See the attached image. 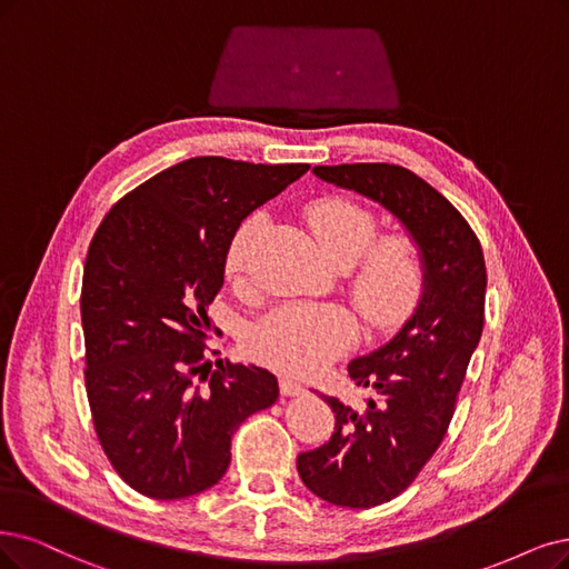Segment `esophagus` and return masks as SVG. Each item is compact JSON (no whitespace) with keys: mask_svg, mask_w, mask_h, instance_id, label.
<instances>
[{"mask_svg":"<svg viewBox=\"0 0 569 569\" xmlns=\"http://www.w3.org/2000/svg\"><path fill=\"white\" fill-rule=\"evenodd\" d=\"M279 387H281L283 396H302L305 393V387L300 382L292 380V377H281Z\"/></svg>","mask_w":569,"mask_h":569,"instance_id":"34e87169","label":"esophagus"}]
</instances>
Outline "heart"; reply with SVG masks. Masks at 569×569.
<instances>
[{"instance_id":"heart-1","label":"heart","mask_w":569,"mask_h":569,"mask_svg":"<svg viewBox=\"0 0 569 569\" xmlns=\"http://www.w3.org/2000/svg\"><path fill=\"white\" fill-rule=\"evenodd\" d=\"M307 222L326 256L349 267V292L363 319L391 330L410 319L427 288V262L419 243L403 231L377 237V218L342 197L307 206ZM262 213L248 216L229 239L224 269L243 277ZM353 313L335 302H290L271 309L252 326L248 349L256 359L290 375H311L328 366L356 340Z\"/></svg>"}]
</instances>
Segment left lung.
Here are the masks:
<instances>
[{
  "label": "left lung",
  "instance_id": "obj_1",
  "mask_svg": "<svg viewBox=\"0 0 569 569\" xmlns=\"http://www.w3.org/2000/svg\"><path fill=\"white\" fill-rule=\"evenodd\" d=\"M313 173L385 206L427 262L425 296L406 326L347 368L356 387L377 396L363 410L323 396L335 433L298 457L313 495L335 507L370 509L401 495L443 443L486 321V258L459 210L403 166H313Z\"/></svg>",
  "mask_w": 569,
  "mask_h": 569
}]
</instances>
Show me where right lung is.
I'll use <instances>...</instances> for the list:
<instances>
[{"label":"right lung","mask_w":569,"mask_h":569,"mask_svg":"<svg viewBox=\"0 0 569 569\" xmlns=\"http://www.w3.org/2000/svg\"><path fill=\"white\" fill-rule=\"evenodd\" d=\"M307 171L194 157L136 187L96 229L81 281L83 380L100 446L136 492L168 501L213 488L231 436L277 403L269 370L210 368L208 305L241 220Z\"/></svg>","instance_id":"right-lung-1"}]
</instances>
